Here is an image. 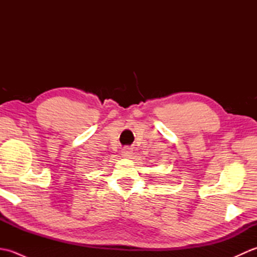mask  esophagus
<instances>
[{
    "instance_id": "34e87169",
    "label": "esophagus",
    "mask_w": 257,
    "mask_h": 257,
    "mask_svg": "<svg viewBox=\"0 0 257 257\" xmlns=\"http://www.w3.org/2000/svg\"><path fill=\"white\" fill-rule=\"evenodd\" d=\"M133 148H129V147H125V148H123L122 150H121V155H122V157H124V158H129V157H132L133 156Z\"/></svg>"
}]
</instances>
